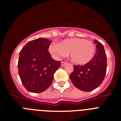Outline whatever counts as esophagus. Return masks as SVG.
I'll return each mask as SVG.
<instances>
[{
  "instance_id": "esophagus-1",
  "label": "esophagus",
  "mask_w": 121,
  "mask_h": 121,
  "mask_svg": "<svg viewBox=\"0 0 121 121\" xmlns=\"http://www.w3.org/2000/svg\"><path fill=\"white\" fill-rule=\"evenodd\" d=\"M66 64V62H61V66H64Z\"/></svg>"
}]
</instances>
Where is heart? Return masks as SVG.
<instances>
[{
  "label": "heart",
  "mask_w": 121,
  "mask_h": 121,
  "mask_svg": "<svg viewBox=\"0 0 121 121\" xmlns=\"http://www.w3.org/2000/svg\"><path fill=\"white\" fill-rule=\"evenodd\" d=\"M95 47L92 42L81 38L65 39L59 44L52 43L49 52L55 59L70 54L71 61L77 65H84L93 57Z\"/></svg>",
  "instance_id": "obj_1"
}]
</instances>
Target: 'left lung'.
Listing matches in <instances>:
<instances>
[{
	"label": "left lung",
	"instance_id": "obj_1",
	"mask_svg": "<svg viewBox=\"0 0 121 121\" xmlns=\"http://www.w3.org/2000/svg\"><path fill=\"white\" fill-rule=\"evenodd\" d=\"M96 51L93 58L83 66L74 65L70 74L73 84L79 90L90 91L98 88L104 79L107 70V56L102 43L95 40Z\"/></svg>",
	"mask_w": 121,
	"mask_h": 121
}]
</instances>
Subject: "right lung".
I'll return each instance as SVG.
<instances>
[{
    "label": "right lung",
    "instance_id": "right-lung-1",
    "mask_svg": "<svg viewBox=\"0 0 121 121\" xmlns=\"http://www.w3.org/2000/svg\"><path fill=\"white\" fill-rule=\"evenodd\" d=\"M51 41L38 38L28 42L19 53L18 71L22 83L28 91L41 93L47 89L54 74L60 67L48 52Z\"/></svg>",
    "mask_w": 121,
    "mask_h": 121
}]
</instances>
